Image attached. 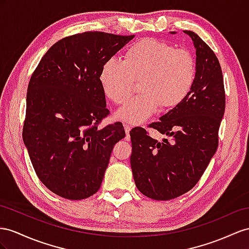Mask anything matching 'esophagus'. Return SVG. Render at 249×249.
Here are the masks:
<instances>
[{
    "instance_id": "1",
    "label": "esophagus",
    "mask_w": 249,
    "mask_h": 249,
    "mask_svg": "<svg viewBox=\"0 0 249 249\" xmlns=\"http://www.w3.org/2000/svg\"><path fill=\"white\" fill-rule=\"evenodd\" d=\"M124 128H125V131H126V135H127V137H128V135H129V131L131 130V126H130V125H128V124H125V125H124Z\"/></svg>"
}]
</instances>
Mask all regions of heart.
Masks as SVG:
<instances>
[{
  "label": "heart",
  "instance_id": "heart-1",
  "mask_svg": "<svg viewBox=\"0 0 249 249\" xmlns=\"http://www.w3.org/2000/svg\"><path fill=\"white\" fill-rule=\"evenodd\" d=\"M196 75L193 53L177 49L166 42L143 39L126 50L124 60L109 59L100 73L102 89L116 104H124L141 81L142 94L117 112V117L133 125L144 123L160 109L180 105L187 98Z\"/></svg>",
  "mask_w": 249,
  "mask_h": 249
}]
</instances>
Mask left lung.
Returning <instances> with one entry per match:
<instances>
[{
  "instance_id": "1",
  "label": "left lung",
  "mask_w": 249,
  "mask_h": 249,
  "mask_svg": "<svg viewBox=\"0 0 249 249\" xmlns=\"http://www.w3.org/2000/svg\"><path fill=\"white\" fill-rule=\"evenodd\" d=\"M196 47V75L187 98L151 123L171 138L152 139L142 127L130 131V165L137 188L159 201L184 195L201 179L219 145V128L225 111V89L221 65L207 44L185 30ZM175 34V33H173Z\"/></svg>"
}]
</instances>
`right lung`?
Instances as JSON below:
<instances>
[{
    "instance_id": "right-lung-1",
    "label": "right lung",
    "mask_w": 249,
    "mask_h": 249,
    "mask_svg": "<svg viewBox=\"0 0 249 249\" xmlns=\"http://www.w3.org/2000/svg\"><path fill=\"white\" fill-rule=\"evenodd\" d=\"M135 36L85 31L48 49L31 75L23 141L41 182L53 194L82 200L100 189L121 122L109 114L100 83L104 64Z\"/></svg>"
}]
</instances>
